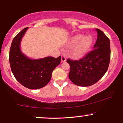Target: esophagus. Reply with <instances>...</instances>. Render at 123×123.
Masks as SVG:
<instances>
[{"label": "esophagus", "instance_id": "esophagus-1", "mask_svg": "<svg viewBox=\"0 0 123 123\" xmlns=\"http://www.w3.org/2000/svg\"><path fill=\"white\" fill-rule=\"evenodd\" d=\"M66 61V58H65L64 55H62V62H64Z\"/></svg>", "mask_w": 123, "mask_h": 123}]
</instances>
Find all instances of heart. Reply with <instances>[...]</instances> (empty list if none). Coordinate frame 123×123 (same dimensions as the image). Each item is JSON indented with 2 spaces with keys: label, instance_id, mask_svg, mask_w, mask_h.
Here are the masks:
<instances>
[{
  "label": "heart",
  "instance_id": "obj_1",
  "mask_svg": "<svg viewBox=\"0 0 123 123\" xmlns=\"http://www.w3.org/2000/svg\"><path fill=\"white\" fill-rule=\"evenodd\" d=\"M83 35L78 34L72 38V41L76 43L72 50V55L76 58L83 56L90 49L92 44L91 37L86 36L83 37Z\"/></svg>",
  "mask_w": 123,
  "mask_h": 123
}]
</instances>
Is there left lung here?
Listing matches in <instances>:
<instances>
[{"mask_svg": "<svg viewBox=\"0 0 123 123\" xmlns=\"http://www.w3.org/2000/svg\"><path fill=\"white\" fill-rule=\"evenodd\" d=\"M97 38L93 50L79 60L67 59L70 65L69 78L77 86H90L104 76L110 60V40L100 30L96 28Z\"/></svg>", "mask_w": 123, "mask_h": 123, "instance_id": "obj_1", "label": "left lung"}]
</instances>
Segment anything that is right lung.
I'll return each instance as SVG.
<instances>
[{
	"label": "right lung",
	"mask_w": 123,
	"mask_h": 123,
	"mask_svg": "<svg viewBox=\"0 0 123 123\" xmlns=\"http://www.w3.org/2000/svg\"><path fill=\"white\" fill-rule=\"evenodd\" d=\"M28 28L22 30L13 38L9 60L11 70L17 81L26 88L35 90L43 88L50 82L53 71L60 63L61 56L31 59L23 54L20 43Z\"/></svg>",
	"instance_id": "obj_1"
}]
</instances>
